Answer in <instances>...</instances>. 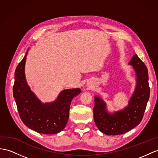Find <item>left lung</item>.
Returning <instances> with one entry per match:
<instances>
[{
    "label": "left lung",
    "instance_id": "obj_1",
    "mask_svg": "<svg viewBox=\"0 0 158 158\" xmlns=\"http://www.w3.org/2000/svg\"><path fill=\"white\" fill-rule=\"evenodd\" d=\"M137 74V86L129 106L121 111L109 114L106 105L98 97L94 98L93 109L95 123L101 132L108 135H117L128 132L140 123L149 98L148 70L137 54L129 63Z\"/></svg>",
    "mask_w": 158,
    "mask_h": 158
}]
</instances>
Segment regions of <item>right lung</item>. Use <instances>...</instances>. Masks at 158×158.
Instances as JSON below:
<instances>
[{
	"mask_svg": "<svg viewBox=\"0 0 158 158\" xmlns=\"http://www.w3.org/2000/svg\"><path fill=\"white\" fill-rule=\"evenodd\" d=\"M27 52L15 72L13 97L23 123L39 133L56 134L62 131L69 118L70 106L80 89H68L61 92L55 102L41 104L27 84L25 64Z\"/></svg>",
	"mask_w": 158,
	"mask_h": 158,
	"instance_id": "obj_1",
	"label": "right lung"
}]
</instances>
